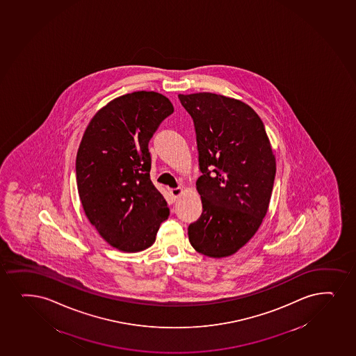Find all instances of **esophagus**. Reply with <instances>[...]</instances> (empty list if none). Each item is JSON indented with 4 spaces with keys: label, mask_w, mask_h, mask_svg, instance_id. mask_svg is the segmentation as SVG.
<instances>
[{
    "label": "esophagus",
    "mask_w": 356,
    "mask_h": 356,
    "mask_svg": "<svg viewBox=\"0 0 356 356\" xmlns=\"http://www.w3.org/2000/svg\"><path fill=\"white\" fill-rule=\"evenodd\" d=\"M182 188H172L170 189V194H172V197L174 199H177V197H180L181 194H182Z\"/></svg>",
    "instance_id": "obj_1"
}]
</instances>
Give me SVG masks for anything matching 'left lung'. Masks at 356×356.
<instances>
[{"mask_svg":"<svg viewBox=\"0 0 356 356\" xmlns=\"http://www.w3.org/2000/svg\"><path fill=\"white\" fill-rule=\"evenodd\" d=\"M179 99L194 122L202 174V213L189 225V242L202 255L227 257L252 238L267 214L275 156L264 122L247 104L213 92Z\"/></svg>","mask_w":356,"mask_h":356,"instance_id":"1","label":"left lung"}]
</instances>
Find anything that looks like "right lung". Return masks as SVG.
I'll return each instance as SVG.
<instances>
[{"instance_id":"1","label":"right lung","mask_w":356,"mask_h":356,"mask_svg":"<svg viewBox=\"0 0 356 356\" xmlns=\"http://www.w3.org/2000/svg\"><path fill=\"white\" fill-rule=\"evenodd\" d=\"M174 112L155 92H134L108 102L84 131L76 180L84 213L109 245L124 252L151 247L169 216L150 180L149 142Z\"/></svg>"}]
</instances>
